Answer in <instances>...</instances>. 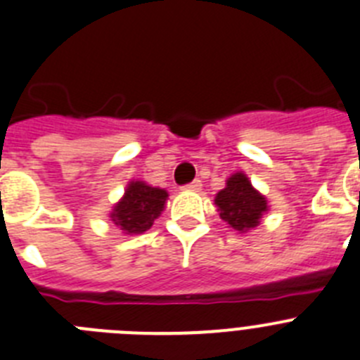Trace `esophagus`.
<instances>
[{"label":"esophagus","instance_id":"esophagus-1","mask_svg":"<svg viewBox=\"0 0 360 360\" xmlns=\"http://www.w3.org/2000/svg\"><path fill=\"white\" fill-rule=\"evenodd\" d=\"M182 189L184 191H200V189H202V182H200V180H193V182H191V184L184 186Z\"/></svg>","mask_w":360,"mask_h":360}]
</instances>
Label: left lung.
<instances>
[{
	"label": "left lung",
	"mask_w": 360,
	"mask_h": 360,
	"mask_svg": "<svg viewBox=\"0 0 360 360\" xmlns=\"http://www.w3.org/2000/svg\"><path fill=\"white\" fill-rule=\"evenodd\" d=\"M219 218L236 231H249L259 225V218L266 211V200L252 187L243 173L232 174L227 187L216 195Z\"/></svg>",
	"instance_id": "obj_1"
}]
</instances>
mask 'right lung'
I'll return each instance as SVG.
<instances>
[{
  "instance_id": "1",
  "label": "right lung",
  "mask_w": 360,
  "mask_h": 360,
  "mask_svg": "<svg viewBox=\"0 0 360 360\" xmlns=\"http://www.w3.org/2000/svg\"><path fill=\"white\" fill-rule=\"evenodd\" d=\"M167 193L144 182H131L111 212V219L124 234H142L160 216Z\"/></svg>"
}]
</instances>
